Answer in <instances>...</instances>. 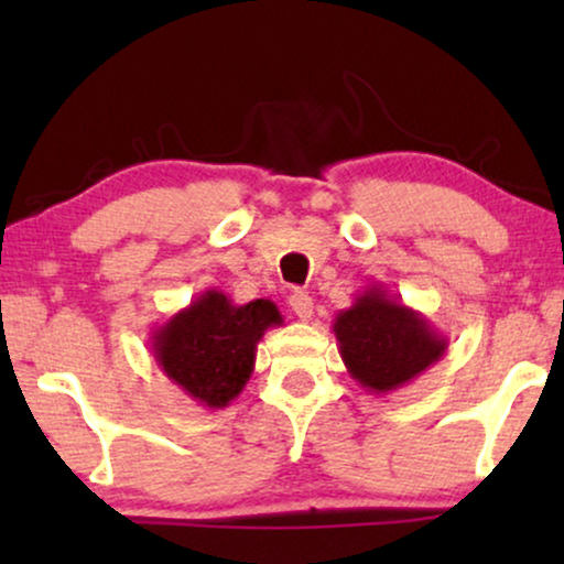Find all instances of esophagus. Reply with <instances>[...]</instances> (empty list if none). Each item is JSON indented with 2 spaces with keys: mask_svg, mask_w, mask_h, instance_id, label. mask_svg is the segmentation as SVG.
<instances>
[{
  "mask_svg": "<svg viewBox=\"0 0 564 564\" xmlns=\"http://www.w3.org/2000/svg\"><path fill=\"white\" fill-rule=\"evenodd\" d=\"M290 307L300 321H311L313 318V297L307 295V292H292Z\"/></svg>",
  "mask_w": 564,
  "mask_h": 564,
  "instance_id": "34e87169",
  "label": "esophagus"
}]
</instances>
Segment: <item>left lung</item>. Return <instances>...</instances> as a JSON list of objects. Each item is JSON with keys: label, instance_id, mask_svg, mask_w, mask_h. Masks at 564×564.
<instances>
[{"label": "left lung", "instance_id": "obj_1", "mask_svg": "<svg viewBox=\"0 0 564 564\" xmlns=\"http://www.w3.org/2000/svg\"><path fill=\"white\" fill-rule=\"evenodd\" d=\"M334 334L349 375L375 395L415 380L449 346L426 315L392 297L382 284H369L346 311L336 313Z\"/></svg>", "mask_w": 564, "mask_h": 564}]
</instances>
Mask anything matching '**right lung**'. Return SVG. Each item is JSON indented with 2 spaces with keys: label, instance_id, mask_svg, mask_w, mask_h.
<instances>
[{
  "label": "right lung",
  "instance_id": "1",
  "mask_svg": "<svg viewBox=\"0 0 564 564\" xmlns=\"http://www.w3.org/2000/svg\"><path fill=\"white\" fill-rule=\"evenodd\" d=\"M272 300L236 305L218 290H205L187 307L151 330V354L161 372L205 408H226L241 395L269 328L282 326Z\"/></svg>",
  "mask_w": 564,
  "mask_h": 564
}]
</instances>
